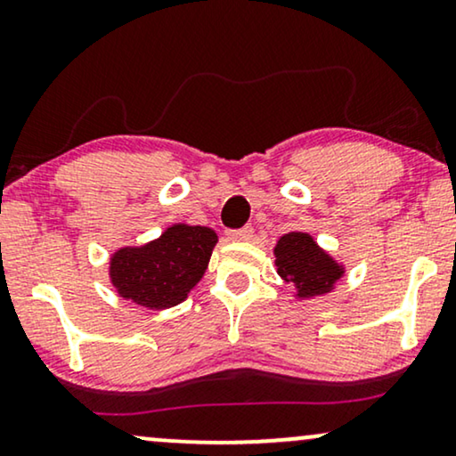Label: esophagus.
<instances>
[{"label":"esophagus","mask_w":456,"mask_h":456,"mask_svg":"<svg viewBox=\"0 0 456 456\" xmlns=\"http://www.w3.org/2000/svg\"><path fill=\"white\" fill-rule=\"evenodd\" d=\"M251 236H253L251 226H242L239 230H228V239L230 240H249Z\"/></svg>","instance_id":"1"}]
</instances>
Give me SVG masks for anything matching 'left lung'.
Here are the masks:
<instances>
[{
  "instance_id": "1",
  "label": "left lung",
  "mask_w": 456,
  "mask_h": 456,
  "mask_svg": "<svg viewBox=\"0 0 456 456\" xmlns=\"http://www.w3.org/2000/svg\"><path fill=\"white\" fill-rule=\"evenodd\" d=\"M276 265L279 274L297 289L299 297H316L329 293L344 270L333 262L314 239L305 232H289L276 242Z\"/></svg>"
}]
</instances>
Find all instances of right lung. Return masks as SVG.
Instances as JSON below:
<instances>
[{
	"label": "right lung",
	"instance_id": "add662e5",
	"mask_svg": "<svg viewBox=\"0 0 456 456\" xmlns=\"http://www.w3.org/2000/svg\"><path fill=\"white\" fill-rule=\"evenodd\" d=\"M217 236L211 228L177 224L144 247H126L110 259V281L121 297L151 310L186 299L205 274Z\"/></svg>",
	"mask_w": 456,
	"mask_h": 456
}]
</instances>
